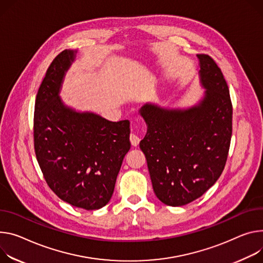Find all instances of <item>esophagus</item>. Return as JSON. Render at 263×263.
Returning a JSON list of instances; mask_svg holds the SVG:
<instances>
[{
	"label": "esophagus",
	"instance_id": "obj_1",
	"mask_svg": "<svg viewBox=\"0 0 263 263\" xmlns=\"http://www.w3.org/2000/svg\"><path fill=\"white\" fill-rule=\"evenodd\" d=\"M130 141H131L132 146H137V145L139 144L140 138L138 137V135H137V134H135L134 132H132V133L130 134Z\"/></svg>",
	"mask_w": 263,
	"mask_h": 263
}]
</instances>
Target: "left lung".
Masks as SVG:
<instances>
[{"instance_id":"1","label":"left lung","mask_w":263,"mask_h":263,"mask_svg":"<svg viewBox=\"0 0 263 263\" xmlns=\"http://www.w3.org/2000/svg\"><path fill=\"white\" fill-rule=\"evenodd\" d=\"M197 57L206 89L198 106L181 111L148 104L140 109L148 131L139 147L155 195L171 206L192 202L217 181L231 145L233 106L227 81L210 55Z\"/></svg>"}]
</instances>
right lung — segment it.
<instances>
[{"label":"right lung","mask_w":263,"mask_h":263,"mask_svg":"<svg viewBox=\"0 0 263 263\" xmlns=\"http://www.w3.org/2000/svg\"><path fill=\"white\" fill-rule=\"evenodd\" d=\"M73 51L64 50L47 69L33 116L34 152L43 176L62 200L98 210L112 197L123 159L130 150L128 119L109 122L66 108L59 98Z\"/></svg>","instance_id":"add662e5"}]
</instances>
